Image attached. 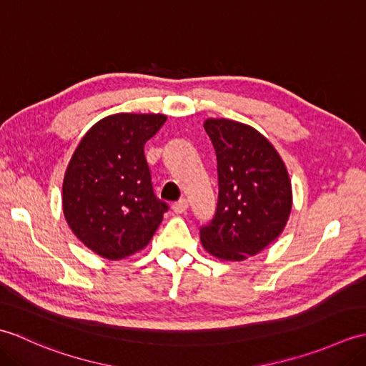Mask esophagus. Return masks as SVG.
<instances>
[{"label": "esophagus", "instance_id": "obj_1", "mask_svg": "<svg viewBox=\"0 0 366 366\" xmlns=\"http://www.w3.org/2000/svg\"><path fill=\"white\" fill-rule=\"evenodd\" d=\"M171 209H173V212L174 214H185V211H187L189 209V203H187V199H181V201H177V203H174L173 206H171Z\"/></svg>", "mask_w": 366, "mask_h": 366}]
</instances>
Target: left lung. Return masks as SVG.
Masks as SVG:
<instances>
[{"label": "left lung", "instance_id": "obj_1", "mask_svg": "<svg viewBox=\"0 0 366 366\" xmlns=\"http://www.w3.org/2000/svg\"><path fill=\"white\" fill-rule=\"evenodd\" d=\"M219 203L199 229L204 250L222 261H244L282 234L292 209V187L283 159L269 139L247 124L209 118Z\"/></svg>", "mask_w": 366, "mask_h": 366}]
</instances>
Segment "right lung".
<instances>
[{"instance_id":"right-lung-1","label":"right lung","mask_w":366,"mask_h":366,"mask_svg":"<svg viewBox=\"0 0 366 366\" xmlns=\"http://www.w3.org/2000/svg\"><path fill=\"white\" fill-rule=\"evenodd\" d=\"M165 114L116 113L76 146L63 182V211L83 245L118 261L149 244L168 204L154 195L144 144Z\"/></svg>"}]
</instances>
